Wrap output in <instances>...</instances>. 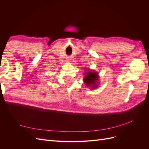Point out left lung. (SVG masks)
<instances>
[{
  "mask_svg": "<svg viewBox=\"0 0 149 149\" xmlns=\"http://www.w3.org/2000/svg\"><path fill=\"white\" fill-rule=\"evenodd\" d=\"M85 84L87 86H93L94 88H96L97 87L96 86V81L97 80V73L95 72H91L89 71L87 72L86 75L85 76V78L83 79Z\"/></svg>",
  "mask_w": 149,
  "mask_h": 149,
  "instance_id": "1",
  "label": "left lung"
}]
</instances>
